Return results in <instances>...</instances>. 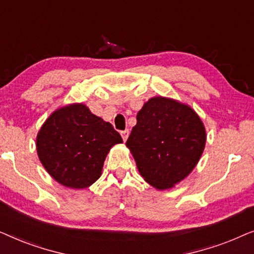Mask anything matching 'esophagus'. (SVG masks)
Returning a JSON list of instances; mask_svg holds the SVG:
<instances>
[{
	"label": "esophagus",
	"instance_id": "34e87169",
	"mask_svg": "<svg viewBox=\"0 0 254 254\" xmlns=\"http://www.w3.org/2000/svg\"><path fill=\"white\" fill-rule=\"evenodd\" d=\"M128 135H129V130H128V129L121 131V136H123V140H124L125 142L127 141V138H128Z\"/></svg>",
	"mask_w": 254,
	"mask_h": 254
}]
</instances>
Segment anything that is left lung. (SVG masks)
Here are the masks:
<instances>
[{
  "mask_svg": "<svg viewBox=\"0 0 254 254\" xmlns=\"http://www.w3.org/2000/svg\"><path fill=\"white\" fill-rule=\"evenodd\" d=\"M126 142L140 175L159 190L193 171L206 145V128L195 111L166 97H152L136 116Z\"/></svg>",
  "mask_w": 254,
  "mask_h": 254,
  "instance_id": "left-lung-1",
  "label": "left lung"
}]
</instances>
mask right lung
I'll use <instances>...</instances> for the list:
<instances>
[{"instance_id": "obj_1", "label": "right lung", "mask_w": 254, "mask_h": 254, "mask_svg": "<svg viewBox=\"0 0 254 254\" xmlns=\"http://www.w3.org/2000/svg\"><path fill=\"white\" fill-rule=\"evenodd\" d=\"M123 138L112 125L81 103L54 111L37 135L41 164L59 184L83 190L99 177L107 154Z\"/></svg>"}]
</instances>
